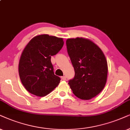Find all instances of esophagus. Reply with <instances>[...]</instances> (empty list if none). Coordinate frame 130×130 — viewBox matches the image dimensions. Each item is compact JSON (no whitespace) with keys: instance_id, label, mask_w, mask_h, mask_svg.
I'll use <instances>...</instances> for the list:
<instances>
[{"instance_id":"34e87169","label":"esophagus","mask_w":130,"mask_h":130,"mask_svg":"<svg viewBox=\"0 0 130 130\" xmlns=\"http://www.w3.org/2000/svg\"><path fill=\"white\" fill-rule=\"evenodd\" d=\"M62 79L63 80H67V77L66 76H63L62 77Z\"/></svg>"}]
</instances>
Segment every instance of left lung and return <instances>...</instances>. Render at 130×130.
Wrapping results in <instances>:
<instances>
[{
    "instance_id": "1",
    "label": "left lung",
    "mask_w": 130,
    "mask_h": 130,
    "mask_svg": "<svg viewBox=\"0 0 130 130\" xmlns=\"http://www.w3.org/2000/svg\"><path fill=\"white\" fill-rule=\"evenodd\" d=\"M66 44L75 71L68 85L77 97L91 99L101 92L106 85L108 72L106 57L101 49L89 39H68Z\"/></svg>"
}]
</instances>
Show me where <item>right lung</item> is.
Listing matches in <instances>:
<instances>
[{
    "label": "right lung",
    "instance_id": "add662e5",
    "mask_svg": "<svg viewBox=\"0 0 130 130\" xmlns=\"http://www.w3.org/2000/svg\"><path fill=\"white\" fill-rule=\"evenodd\" d=\"M63 39L48 35L33 38L20 57L19 72L21 83L27 91L38 96L50 93L60 83L51 62L63 47Z\"/></svg>",
    "mask_w": 130,
    "mask_h": 130
}]
</instances>
